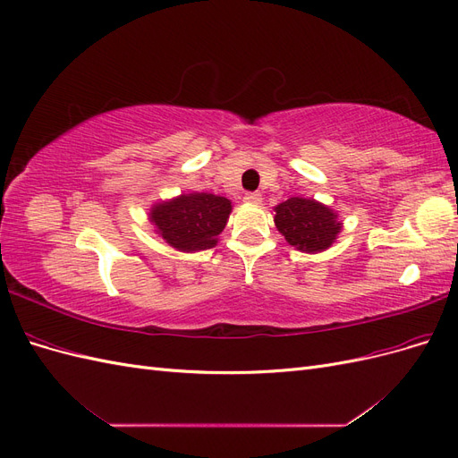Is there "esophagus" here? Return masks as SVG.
I'll return each mask as SVG.
<instances>
[{"label": "esophagus", "instance_id": "34e87169", "mask_svg": "<svg viewBox=\"0 0 458 458\" xmlns=\"http://www.w3.org/2000/svg\"><path fill=\"white\" fill-rule=\"evenodd\" d=\"M244 202H248V204H261V195H259V192H246Z\"/></svg>", "mask_w": 458, "mask_h": 458}]
</instances>
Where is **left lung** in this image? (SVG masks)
Here are the masks:
<instances>
[{
  "instance_id": "left-lung-1",
  "label": "left lung",
  "mask_w": 458,
  "mask_h": 458,
  "mask_svg": "<svg viewBox=\"0 0 458 458\" xmlns=\"http://www.w3.org/2000/svg\"><path fill=\"white\" fill-rule=\"evenodd\" d=\"M275 225L286 242L306 254L325 252L342 231L338 212L315 199L293 197L273 208Z\"/></svg>"
}]
</instances>
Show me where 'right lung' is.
<instances>
[{
    "label": "right lung",
    "instance_id": "obj_1",
    "mask_svg": "<svg viewBox=\"0 0 458 458\" xmlns=\"http://www.w3.org/2000/svg\"><path fill=\"white\" fill-rule=\"evenodd\" d=\"M233 204L212 192H183L150 206L148 221L155 233L179 252H200L217 244Z\"/></svg>",
    "mask_w": 458,
    "mask_h": 458
}]
</instances>
